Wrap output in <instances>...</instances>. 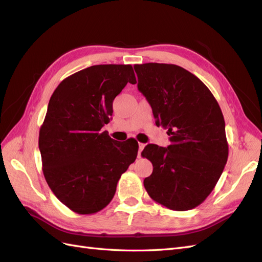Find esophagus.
I'll return each mask as SVG.
<instances>
[{"label": "esophagus", "instance_id": "esophagus-1", "mask_svg": "<svg viewBox=\"0 0 262 262\" xmlns=\"http://www.w3.org/2000/svg\"><path fill=\"white\" fill-rule=\"evenodd\" d=\"M144 146H145V144H143V143H139V152H138V158H140V157H141V152H142V150H143Z\"/></svg>", "mask_w": 262, "mask_h": 262}]
</instances>
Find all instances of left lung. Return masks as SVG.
Masks as SVG:
<instances>
[{"label":"left lung","mask_w":262,"mask_h":262,"mask_svg":"<svg viewBox=\"0 0 262 262\" xmlns=\"http://www.w3.org/2000/svg\"><path fill=\"white\" fill-rule=\"evenodd\" d=\"M134 70L156 125L170 136L167 147L148 144L142 150L153 165L145 190L169 210H191L212 192L227 162L223 114L208 87L184 68L144 63Z\"/></svg>","instance_id":"1"}]
</instances>
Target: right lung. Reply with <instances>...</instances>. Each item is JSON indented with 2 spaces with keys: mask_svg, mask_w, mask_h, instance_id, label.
Returning a JSON list of instances; mask_svg holds the SVG:
<instances>
[{
  "mask_svg": "<svg viewBox=\"0 0 262 262\" xmlns=\"http://www.w3.org/2000/svg\"><path fill=\"white\" fill-rule=\"evenodd\" d=\"M126 83H137L132 66H93L64 78L49 100L39 131L43 176L54 195L77 214L106 208L137 158L136 140L116 143L100 131Z\"/></svg>",
  "mask_w": 262,
  "mask_h": 262,
  "instance_id": "right-lung-1",
  "label": "right lung"
}]
</instances>
